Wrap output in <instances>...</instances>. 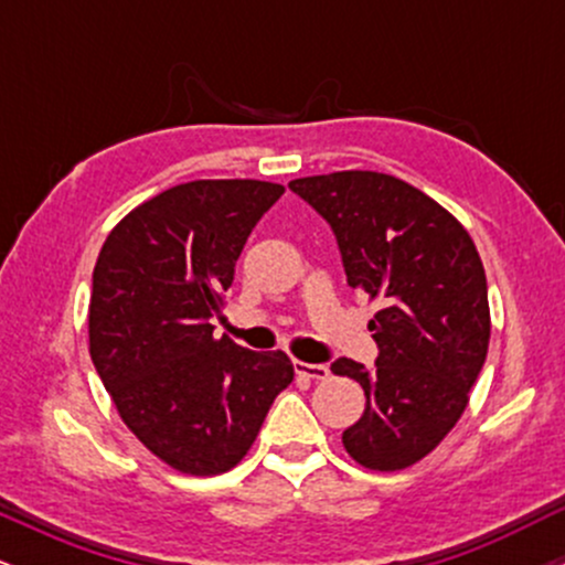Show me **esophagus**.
<instances>
[{"mask_svg": "<svg viewBox=\"0 0 565 565\" xmlns=\"http://www.w3.org/2000/svg\"><path fill=\"white\" fill-rule=\"evenodd\" d=\"M295 372L300 374V377H308V380H329V366L327 364H305V361H295Z\"/></svg>", "mask_w": 565, "mask_h": 565, "instance_id": "34e87169", "label": "esophagus"}]
</instances>
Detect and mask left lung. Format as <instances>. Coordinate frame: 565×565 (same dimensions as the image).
Instances as JSON below:
<instances>
[{"mask_svg": "<svg viewBox=\"0 0 565 565\" xmlns=\"http://www.w3.org/2000/svg\"><path fill=\"white\" fill-rule=\"evenodd\" d=\"M289 188L332 225L350 287L382 302L369 321L377 364H332L366 395L342 446L369 470L412 468L449 436L483 369L491 313L481 255L449 210L393 174L348 170Z\"/></svg>", "mask_w": 565, "mask_h": 565, "instance_id": "8db88e82", "label": "left lung"}]
</instances>
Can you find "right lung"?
I'll return each mask as SVG.
<instances>
[{
  "label": "right lung",
  "instance_id": "right-lung-1",
  "mask_svg": "<svg viewBox=\"0 0 565 565\" xmlns=\"http://www.w3.org/2000/svg\"><path fill=\"white\" fill-rule=\"evenodd\" d=\"M284 185L193 180L142 201L108 233L93 274L89 355L121 423L185 476H220L252 449L295 380L284 350L212 337L246 236Z\"/></svg>",
  "mask_w": 565,
  "mask_h": 565
}]
</instances>
